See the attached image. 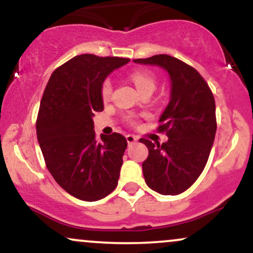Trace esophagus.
<instances>
[{
  "label": "esophagus",
  "instance_id": "obj_1",
  "mask_svg": "<svg viewBox=\"0 0 253 253\" xmlns=\"http://www.w3.org/2000/svg\"><path fill=\"white\" fill-rule=\"evenodd\" d=\"M126 140H127V143H128V145H130V144H134L136 140H138V138H136V136H134V135H132V134H127L126 135Z\"/></svg>",
  "mask_w": 253,
  "mask_h": 253
}]
</instances>
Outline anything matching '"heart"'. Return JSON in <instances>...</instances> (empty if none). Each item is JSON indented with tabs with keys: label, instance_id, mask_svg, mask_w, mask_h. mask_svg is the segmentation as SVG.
<instances>
[{
	"label": "heart",
	"instance_id": "b5f03b06",
	"mask_svg": "<svg viewBox=\"0 0 253 253\" xmlns=\"http://www.w3.org/2000/svg\"><path fill=\"white\" fill-rule=\"evenodd\" d=\"M130 80L133 81L136 89L139 90L141 95L145 92H153L156 89V78L153 74L149 70H135L130 74ZM112 82L110 80H106L101 86V95L104 101L109 100L112 95ZM130 124H134V121L129 120Z\"/></svg>",
	"mask_w": 253,
	"mask_h": 253
}]
</instances>
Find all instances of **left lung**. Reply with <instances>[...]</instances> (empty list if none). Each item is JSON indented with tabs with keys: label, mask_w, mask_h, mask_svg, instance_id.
Wrapping results in <instances>:
<instances>
[{
	"label": "left lung",
	"mask_w": 253,
	"mask_h": 253,
	"mask_svg": "<svg viewBox=\"0 0 253 253\" xmlns=\"http://www.w3.org/2000/svg\"><path fill=\"white\" fill-rule=\"evenodd\" d=\"M156 65L169 74L170 101L159 118V132H167V143L141 138L149 149L143 163L146 184L162 195H178L190 188L207 164L216 132L213 92L193 66L168 54L134 59Z\"/></svg>",
	"instance_id": "8db88e82"
}]
</instances>
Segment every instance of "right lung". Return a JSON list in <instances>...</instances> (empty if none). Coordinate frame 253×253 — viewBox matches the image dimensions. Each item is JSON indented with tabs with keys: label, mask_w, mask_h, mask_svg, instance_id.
Wrapping results in <instances>:
<instances>
[{
	"label": "right lung",
	"mask_w": 253,
	"mask_h": 253,
	"mask_svg": "<svg viewBox=\"0 0 253 253\" xmlns=\"http://www.w3.org/2000/svg\"><path fill=\"white\" fill-rule=\"evenodd\" d=\"M128 58L81 54L51 75L37 119V136L46 167L76 199L97 201L117 188L126 138H95V113L103 110L101 86Z\"/></svg>",
	"instance_id": "add662e5"
}]
</instances>
